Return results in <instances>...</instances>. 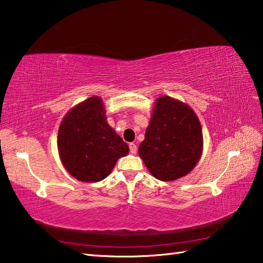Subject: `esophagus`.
Masks as SVG:
<instances>
[{
  "mask_svg": "<svg viewBox=\"0 0 263 263\" xmlns=\"http://www.w3.org/2000/svg\"><path fill=\"white\" fill-rule=\"evenodd\" d=\"M129 151H130V153H132V154H136V152H137V146H136V144L130 143V144H129Z\"/></svg>",
  "mask_w": 263,
  "mask_h": 263,
  "instance_id": "34e87169",
  "label": "esophagus"
}]
</instances>
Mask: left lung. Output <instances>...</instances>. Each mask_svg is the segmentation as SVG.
I'll return each instance as SVG.
<instances>
[{"label":"left lung","instance_id":"left-lung-1","mask_svg":"<svg viewBox=\"0 0 263 263\" xmlns=\"http://www.w3.org/2000/svg\"><path fill=\"white\" fill-rule=\"evenodd\" d=\"M203 138L199 118L189 104L167 96L154 102L139 157L152 176L173 181L194 170L202 154Z\"/></svg>","mask_w":263,"mask_h":263}]
</instances>
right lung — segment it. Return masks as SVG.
Returning <instances> with one entry per match:
<instances>
[{"mask_svg":"<svg viewBox=\"0 0 263 263\" xmlns=\"http://www.w3.org/2000/svg\"><path fill=\"white\" fill-rule=\"evenodd\" d=\"M63 166L83 182L106 179L117 161L129 153V147L107 122L100 97L93 96L69 109L57 136Z\"/></svg>","mask_w":263,"mask_h":263,"instance_id":"1","label":"right lung"}]
</instances>
